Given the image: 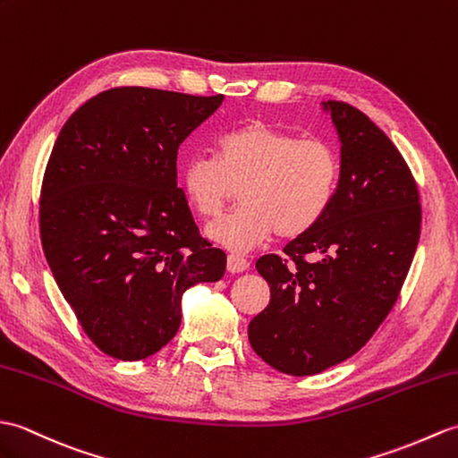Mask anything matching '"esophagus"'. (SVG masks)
Listing matches in <instances>:
<instances>
[{
	"label": "esophagus",
	"instance_id": "1",
	"mask_svg": "<svg viewBox=\"0 0 458 458\" xmlns=\"http://www.w3.org/2000/svg\"><path fill=\"white\" fill-rule=\"evenodd\" d=\"M226 269L228 273L236 275V273H243L246 269H250V261L240 258V255H228V261H226Z\"/></svg>",
	"mask_w": 458,
	"mask_h": 458
}]
</instances>
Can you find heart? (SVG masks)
Wrapping results in <instances>:
<instances>
[{
  "label": "heart",
  "mask_w": 458,
  "mask_h": 458,
  "mask_svg": "<svg viewBox=\"0 0 458 458\" xmlns=\"http://www.w3.org/2000/svg\"><path fill=\"white\" fill-rule=\"evenodd\" d=\"M216 152L218 159H189L181 181L191 207L205 218H216L242 189L243 207L207 228L230 251H251L275 232L281 240L304 236L335 197L342 165L324 140L250 121L222 134Z\"/></svg>",
  "instance_id": "b5f03b06"
}]
</instances>
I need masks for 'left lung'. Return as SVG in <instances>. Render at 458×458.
<instances>
[{"label": "left lung", "mask_w": 458, "mask_h": 458, "mask_svg": "<svg viewBox=\"0 0 458 458\" xmlns=\"http://www.w3.org/2000/svg\"><path fill=\"white\" fill-rule=\"evenodd\" d=\"M339 144V183L324 218L255 269L271 301L248 326L255 353L284 375L322 373L355 355L394 306L421 226L418 185L365 113L322 101Z\"/></svg>", "instance_id": "1"}]
</instances>
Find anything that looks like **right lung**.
I'll return each mask as SVG.
<instances>
[{
	"label": "right lung",
	"mask_w": 458,
	"mask_h": 458,
	"mask_svg": "<svg viewBox=\"0 0 458 458\" xmlns=\"http://www.w3.org/2000/svg\"><path fill=\"white\" fill-rule=\"evenodd\" d=\"M222 101L114 88L83 103L52 148L42 250L85 334L114 359L157 353L177 334L183 294L226 271L177 189L181 142Z\"/></svg>",
	"instance_id": "right-lung-1"
}]
</instances>
